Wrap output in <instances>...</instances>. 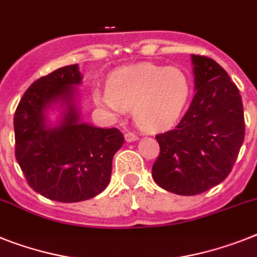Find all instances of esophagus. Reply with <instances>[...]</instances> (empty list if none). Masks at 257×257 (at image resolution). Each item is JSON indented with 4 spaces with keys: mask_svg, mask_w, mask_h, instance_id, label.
<instances>
[{
    "mask_svg": "<svg viewBox=\"0 0 257 257\" xmlns=\"http://www.w3.org/2000/svg\"><path fill=\"white\" fill-rule=\"evenodd\" d=\"M139 140V136L135 135V133H125V141L126 142H135Z\"/></svg>",
    "mask_w": 257,
    "mask_h": 257,
    "instance_id": "esophagus-1",
    "label": "esophagus"
}]
</instances>
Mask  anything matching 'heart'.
<instances>
[{
  "mask_svg": "<svg viewBox=\"0 0 257 257\" xmlns=\"http://www.w3.org/2000/svg\"><path fill=\"white\" fill-rule=\"evenodd\" d=\"M189 94L191 83L183 69L140 62L116 69L109 87L95 90L94 99L113 115L133 108L139 126L158 132L178 121Z\"/></svg>",
  "mask_w": 257,
  "mask_h": 257,
  "instance_id": "1",
  "label": "heart"
}]
</instances>
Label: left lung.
Wrapping results in <instances>:
<instances>
[{
  "instance_id": "left-lung-1",
  "label": "left lung",
  "mask_w": 257,
  "mask_h": 257,
  "mask_svg": "<svg viewBox=\"0 0 257 257\" xmlns=\"http://www.w3.org/2000/svg\"><path fill=\"white\" fill-rule=\"evenodd\" d=\"M195 96L174 131L155 136V183L182 196L202 193L228 176L244 141L242 96L214 60L192 55Z\"/></svg>"
}]
</instances>
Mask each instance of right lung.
I'll return each instance as SVG.
<instances>
[{
  "instance_id": "1",
  "label": "right lung",
  "mask_w": 257,
  "mask_h": 257,
  "mask_svg": "<svg viewBox=\"0 0 257 257\" xmlns=\"http://www.w3.org/2000/svg\"><path fill=\"white\" fill-rule=\"evenodd\" d=\"M82 74L77 64L35 81L14 115L15 158L34 191L60 202L95 197L108 185L113 155L124 144L116 128L81 121L75 102ZM60 112L56 123L49 113Z\"/></svg>"
}]
</instances>
